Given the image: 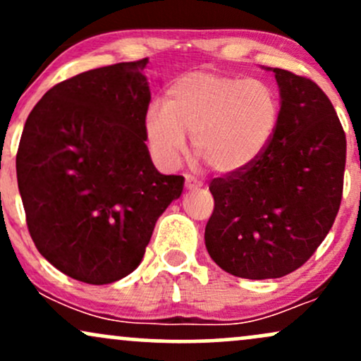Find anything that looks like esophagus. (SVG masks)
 I'll use <instances>...</instances> for the list:
<instances>
[{
	"instance_id": "obj_1",
	"label": "esophagus",
	"mask_w": 361,
	"mask_h": 361,
	"mask_svg": "<svg viewBox=\"0 0 361 361\" xmlns=\"http://www.w3.org/2000/svg\"><path fill=\"white\" fill-rule=\"evenodd\" d=\"M204 185L200 180H197V178L192 176V175H185V186L188 190H195V188H200V186Z\"/></svg>"
}]
</instances>
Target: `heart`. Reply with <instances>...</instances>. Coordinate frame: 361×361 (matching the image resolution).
<instances>
[{"mask_svg": "<svg viewBox=\"0 0 361 361\" xmlns=\"http://www.w3.org/2000/svg\"><path fill=\"white\" fill-rule=\"evenodd\" d=\"M164 103L166 109L147 110L144 130L152 156L166 168L178 166L190 134L193 151L215 171H243L267 151L280 122L270 82L229 74H185L169 86Z\"/></svg>", "mask_w": 361, "mask_h": 361, "instance_id": "obj_1", "label": "heart"}]
</instances>
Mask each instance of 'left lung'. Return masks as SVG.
<instances>
[{
	"label": "left lung",
	"mask_w": 361,
	"mask_h": 361,
	"mask_svg": "<svg viewBox=\"0 0 361 361\" xmlns=\"http://www.w3.org/2000/svg\"><path fill=\"white\" fill-rule=\"evenodd\" d=\"M280 122L250 168L214 178L205 246L224 271L280 279L307 261L333 227L343 197L346 137L314 81L273 69Z\"/></svg>",
	"instance_id": "obj_1"
}]
</instances>
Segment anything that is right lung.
Masks as SVG:
<instances>
[{
  "label": "right lung",
  "instance_id": "1",
  "mask_svg": "<svg viewBox=\"0 0 361 361\" xmlns=\"http://www.w3.org/2000/svg\"><path fill=\"white\" fill-rule=\"evenodd\" d=\"M147 59L91 69L44 94L25 122L16 178L28 233L52 267L91 285L139 267L159 215L183 192L146 146Z\"/></svg>",
  "mask_w": 361,
  "mask_h": 361
}]
</instances>
